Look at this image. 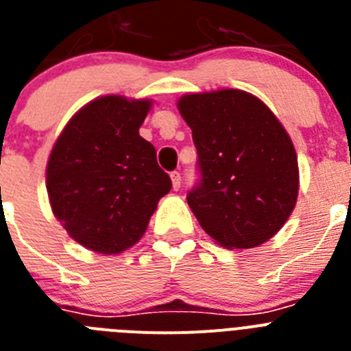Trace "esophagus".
<instances>
[{"mask_svg":"<svg viewBox=\"0 0 351 351\" xmlns=\"http://www.w3.org/2000/svg\"><path fill=\"white\" fill-rule=\"evenodd\" d=\"M170 178H172V186H173V190H179L181 188V172H172L170 173Z\"/></svg>","mask_w":351,"mask_h":351,"instance_id":"34e87169","label":"esophagus"}]
</instances>
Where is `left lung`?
Returning <instances> with one entry per match:
<instances>
[{"instance_id": "left-lung-1", "label": "left lung", "mask_w": 351, "mask_h": 351, "mask_svg": "<svg viewBox=\"0 0 351 351\" xmlns=\"http://www.w3.org/2000/svg\"><path fill=\"white\" fill-rule=\"evenodd\" d=\"M178 107L197 147L200 178L186 200L200 226L230 250L269 241L299 193L295 149L280 121L239 89L186 95Z\"/></svg>"}]
</instances>
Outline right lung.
<instances>
[{
	"label": "right lung",
	"mask_w": 351,
	"mask_h": 351,
	"mask_svg": "<svg viewBox=\"0 0 351 351\" xmlns=\"http://www.w3.org/2000/svg\"><path fill=\"white\" fill-rule=\"evenodd\" d=\"M149 108V100L101 96L71 117L52 149V213L84 247L112 255L133 246L172 188L154 145L138 135Z\"/></svg>",
	"instance_id": "right-lung-1"
}]
</instances>
